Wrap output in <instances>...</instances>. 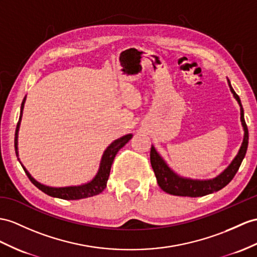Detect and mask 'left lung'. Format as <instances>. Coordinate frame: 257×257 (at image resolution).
<instances>
[{
  "mask_svg": "<svg viewBox=\"0 0 257 257\" xmlns=\"http://www.w3.org/2000/svg\"><path fill=\"white\" fill-rule=\"evenodd\" d=\"M228 84H229L231 92L233 93L236 101L240 104L241 122L244 130V139H243V143L239 153H237L235 158L229 165V167L226 169V170L219 174L218 177L211 180L201 181V180H192V179H185L182 177H179L178 174L174 173L171 169L167 166L165 160L160 157L159 154L156 152V149L152 146V149H150V164H152L155 176L157 178V182L162 191H165L168 194H171V195H177V196H190V197L204 196V195H207V194H211L221 190L222 187L226 186L230 181L233 179L235 173L237 172V170H239L241 162L244 158V156L246 154L247 144H248V131H247L245 120H244V113H243L241 100L239 96L235 93V91L233 90L229 79H228Z\"/></svg>",
  "mask_w": 257,
  "mask_h": 257,
  "instance_id": "8db88e82",
  "label": "left lung"
}]
</instances>
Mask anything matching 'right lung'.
<instances>
[{"mask_svg": "<svg viewBox=\"0 0 257 257\" xmlns=\"http://www.w3.org/2000/svg\"><path fill=\"white\" fill-rule=\"evenodd\" d=\"M25 101H26V97L24 98L23 102H22L21 115H20V120H18V123H17L16 132H15V142L14 143H15V150H16L17 156H18V152H17L18 130H20ZM132 136H133L132 134H127V135H125V136L121 137V139H118L112 143L111 145L104 150L101 162H100V168L98 170V173L96 174V177L93 178L90 182L83 184V185L67 186V187L47 186V185H43L39 182H37V181L30 176L26 169H25V167H23V169H24V171L26 172L29 180L31 181V183L38 187L40 191H42L43 193H46V194H48V195L52 196V197H58V198H62V199H80V198H87V197L95 196V195H98V194H100L105 189L108 179H109L112 162H113V160H114L115 155L117 154L118 150H120L125 145V144L132 139Z\"/></svg>", "mask_w": 257, "mask_h": 257, "instance_id": "add662e5", "label": "right lung"}]
</instances>
